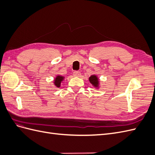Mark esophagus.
Listing matches in <instances>:
<instances>
[{
    "label": "esophagus",
    "mask_w": 155,
    "mask_h": 155,
    "mask_svg": "<svg viewBox=\"0 0 155 155\" xmlns=\"http://www.w3.org/2000/svg\"><path fill=\"white\" fill-rule=\"evenodd\" d=\"M73 74L75 77H79L81 76V72L79 71H74Z\"/></svg>",
    "instance_id": "1"
}]
</instances>
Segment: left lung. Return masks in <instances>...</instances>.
<instances>
[{
    "instance_id": "left-lung-1",
    "label": "left lung",
    "mask_w": 155,
    "mask_h": 155,
    "mask_svg": "<svg viewBox=\"0 0 155 155\" xmlns=\"http://www.w3.org/2000/svg\"><path fill=\"white\" fill-rule=\"evenodd\" d=\"M89 81L92 84V85L96 89L100 88V80L99 78L95 74H93L92 76H91L88 78Z\"/></svg>"
}]
</instances>
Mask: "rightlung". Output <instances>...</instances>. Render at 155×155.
Here are the masks:
<instances>
[{
    "label": "right lung",
    "instance_id": "1",
    "mask_svg": "<svg viewBox=\"0 0 155 155\" xmlns=\"http://www.w3.org/2000/svg\"><path fill=\"white\" fill-rule=\"evenodd\" d=\"M64 79V77L61 76V75H58V76H56L54 79V82H53L55 87L59 88L61 87V84L62 81H63Z\"/></svg>",
    "mask_w": 155,
    "mask_h": 155
}]
</instances>
